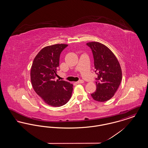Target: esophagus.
Returning a JSON list of instances; mask_svg holds the SVG:
<instances>
[{"label": "esophagus", "instance_id": "esophagus-1", "mask_svg": "<svg viewBox=\"0 0 148 148\" xmlns=\"http://www.w3.org/2000/svg\"><path fill=\"white\" fill-rule=\"evenodd\" d=\"M84 83V81L83 80H80L79 81H78L77 82H75V84H82Z\"/></svg>", "mask_w": 148, "mask_h": 148}]
</instances>
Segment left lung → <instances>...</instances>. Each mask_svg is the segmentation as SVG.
I'll list each match as a JSON object with an SVG mask.
<instances>
[{
  "mask_svg": "<svg viewBox=\"0 0 148 148\" xmlns=\"http://www.w3.org/2000/svg\"><path fill=\"white\" fill-rule=\"evenodd\" d=\"M94 60L96 78V91L91 94L92 98L99 102L112 98L118 90L122 79L119 63L113 52L100 42H89Z\"/></svg>",
  "mask_w": 148,
  "mask_h": 148,
  "instance_id": "8db88e82",
  "label": "left lung"
}]
</instances>
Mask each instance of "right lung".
Masks as SVG:
<instances>
[{"label":"right lung","instance_id":"obj_1","mask_svg":"<svg viewBox=\"0 0 148 148\" xmlns=\"http://www.w3.org/2000/svg\"><path fill=\"white\" fill-rule=\"evenodd\" d=\"M67 44H58L44 47L33 60L30 79L36 93L44 102L52 106H61L69 100L73 84L64 80H55L62 51Z\"/></svg>","mask_w":148,"mask_h":148}]
</instances>
